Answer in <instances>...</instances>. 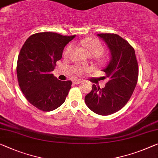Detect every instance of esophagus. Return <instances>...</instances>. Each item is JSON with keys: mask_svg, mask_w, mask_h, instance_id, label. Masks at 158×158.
<instances>
[{"mask_svg": "<svg viewBox=\"0 0 158 158\" xmlns=\"http://www.w3.org/2000/svg\"><path fill=\"white\" fill-rule=\"evenodd\" d=\"M82 81H80V80H74L73 81V82L74 84H76V85H77V84H80L81 83Z\"/></svg>", "mask_w": 158, "mask_h": 158, "instance_id": "1", "label": "esophagus"}]
</instances>
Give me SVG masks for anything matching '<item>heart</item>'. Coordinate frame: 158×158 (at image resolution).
<instances>
[{"label":"heart","instance_id":"1","mask_svg":"<svg viewBox=\"0 0 158 158\" xmlns=\"http://www.w3.org/2000/svg\"><path fill=\"white\" fill-rule=\"evenodd\" d=\"M82 45L85 48L86 51L88 53L89 55L92 56H98L101 55L104 52V47L102 44L99 42L96 39H87V40L82 41ZM72 48V46L70 45L66 48L65 51V55H69V52H71ZM88 69L87 68H77V72L78 73H81L84 71H87Z\"/></svg>","mask_w":158,"mask_h":158}]
</instances>
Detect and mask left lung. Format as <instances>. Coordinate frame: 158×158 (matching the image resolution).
<instances>
[{
	"label": "left lung",
	"mask_w": 158,
	"mask_h": 158,
	"mask_svg": "<svg viewBox=\"0 0 158 158\" xmlns=\"http://www.w3.org/2000/svg\"><path fill=\"white\" fill-rule=\"evenodd\" d=\"M97 35L110 51V61L102 70L109 81L102 89L93 85L85 102L93 112L106 116L120 110L129 100L137 84L138 66L134 48L124 39L116 34Z\"/></svg>",
	"instance_id": "obj_1"
}]
</instances>
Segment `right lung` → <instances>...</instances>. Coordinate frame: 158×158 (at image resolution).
<instances>
[{
	"label": "right lung",
	"instance_id": "1",
	"mask_svg": "<svg viewBox=\"0 0 158 158\" xmlns=\"http://www.w3.org/2000/svg\"><path fill=\"white\" fill-rule=\"evenodd\" d=\"M75 37L48 31L36 33L21 48L17 63L19 85L29 102L39 110L53 111L65 100L72 82L59 81L52 72L65 45Z\"/></svg>",
	"mask_w": 158,
	"mask_h": 158
}]
</instances>
